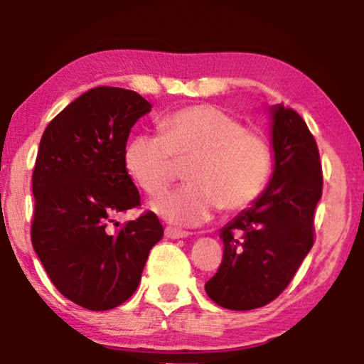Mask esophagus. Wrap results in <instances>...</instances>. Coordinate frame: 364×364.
Wrapping results in <instances>:
<instances>
[{
    "label": "esophagus",
    "instance_id": "esophagus-1",
    "mask_svg": "<svg viewBox=\"0 0 364 364\" xmlns=\"http://www.w3.org/2000/svg\"><path fill=\"white\" fill-rule=\"evenodd\" d=\"M164 235L167 236V238L171 240H181V238H187L188 231H182V230H177V228H172V226H166L164 230Z\"/></svg>",
    "mask_w": 364,
    "mask_h": 364
}]
</instances>
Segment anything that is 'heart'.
I'll return each instance as SVG.
<instances>
[{
  "label": "heart",
  "instance_id": "1",
  "mask_svg": "<svg viewBox=\"0 0 364 364\" xmlns=\"http://www.w3.org/2000/svg\"><path fill=\"white\" fill-rule=\"evenodd\" d=\"M191 183L152 203L173 225L205 223L221 207L240 212L251 207L269 182L272 149L261 133L212 105L178 109L161 121V133L134 136L126 146L124 166L149 195H161L177 177L178 162H188Z\"/></svg>",
  "mask_w": 364,
  "mask_h": 364
}]
</instances>
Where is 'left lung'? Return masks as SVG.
I'll return each instance as SVG.
<instances>
[{
  "label": "left lung",
  "mask_w": 364,
  "mask_h": 364,
  "mask_svg": "<svg viewBox=\"0 0 364 364\" xmlns=\"http://www.w3.org/2000/svg\"><path fill=\"white\" fill-rule=\"evenodd\" d=\"M274 173L255 207L221 230L223 257L205 284L220 307L252 310L281 296L315 243L314 217L322 197L318 147L302 117L272 108Z\"/></svg>",
  "instance_id": "obj_1"
}]
</instances>
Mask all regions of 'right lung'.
Returning <instances> with one entry per match:
<instances>
[{"label": "right lung", "instance_id": "1", "mask_svg": "<svg viewBox=\"0 0 364 364\" xmlns=\"http://www.w3.org/2000/svg\"><path fill=\"white\" fill-rule=\"evenodd\" d=\"M151 108L133 90L95 87L41 138L31 241L57 291L83 309L109 310L133 296L164 235L154 212L112 228L117 215L141 207L124 151L131 128Z\"/></svg>", "mask_w": 364, "mask_h": 364}]
</instances>
